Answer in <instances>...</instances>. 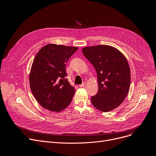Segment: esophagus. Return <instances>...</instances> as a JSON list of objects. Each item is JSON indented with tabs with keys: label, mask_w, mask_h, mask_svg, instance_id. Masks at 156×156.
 <instances>
[{
	"label": "esophagus",
	"mask_w": 156,
	"mask_h": 156,
	"mask_svg": "<svg viewBox=\"0 0 156 156\" xmlns=\"http://www.w3.org/2000/svg\"><path fill=\"white\" fill-rule=\"evenodd\" d=\"M86 83L85 82V81H84L81 84H80V85H79V86L80 87H84L85 85H86Z\"/></svg>",
	"instance_id": "esophagus-1"
}]
</instances>
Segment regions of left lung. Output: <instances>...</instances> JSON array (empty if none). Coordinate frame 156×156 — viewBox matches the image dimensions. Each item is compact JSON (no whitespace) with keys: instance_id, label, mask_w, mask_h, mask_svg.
Returning a JSON list of instances; mask_svg holds the SVG:
<instances>
[{"instance_id":"8db88e82","label":"left lung","mask_w":156,"mask_h":156,"mask_svg":"<svg viewBox=\"0 0 156 156\" xmlns=\"http://www.w3.org/2000/svg\"><path fill=\"white\" fill-rule=\"evenodd\" d=\"M82 52L97 72L99 90L91 98L93 105L103 112L114 110L123 102L129 90L131 73L126 57L117 48L107 45L83 48Z\"/></svg>"}]
</instances>
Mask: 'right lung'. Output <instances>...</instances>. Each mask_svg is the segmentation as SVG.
I'll list each match as a JSON object with an SVG mask.
<instances>
[{
  "label": "right lung",
  "mask_w": 156,
  "mask_h": 156,
  "mask_svg": "<svg viewBox=\"0 0 156 156\" xmlns=\"http://www.w3.org/2000/svg\"><path fill=\"white\" fill-rule=\"evenodd\" d=\"M78 49L49 44L36 55L30 73V85L34 97L43 108L58 112L72 102L75 90L65 78V66Z\"/></svg>",
  "instance_id": "obj_1"
}]
</instances>
